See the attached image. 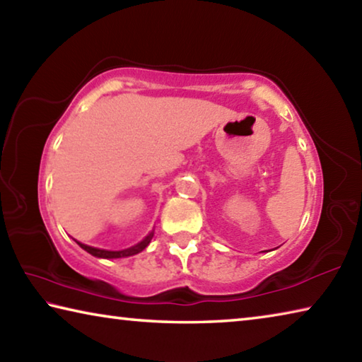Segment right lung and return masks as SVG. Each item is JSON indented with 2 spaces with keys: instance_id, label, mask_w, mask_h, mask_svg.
I'll list each match as a JSON object with an SVG mask.
<instances>
[{
  "instance_id": "right-lung-1",
  "label": "right lung",
  "mask_w": 362,
  "mask_h": 362,
  "mask_svg": "<svg viewBox=\"0 0 362 362\" xmlns=\"http://www.w3.org/2000/svg\"><path fill=\"white\" fill-rule=\"evenodd\" d=\"M151 238H153V231L145 238V240H142L139 244H136V246H132L129 249H124V250H105V249H97V247L86 246V244L78 243V241L76 243L79 244V247L86 250V252H89L90 255H94V257H99V259H121V257H131V255H136L139 252H142V250L150 244Z\"/></svg>"
}]
</instances>
